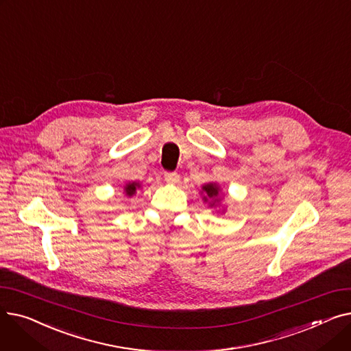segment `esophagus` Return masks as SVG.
I'll list each match as a JSON object with an SVG mask.
<instances>
[{"label":"esophagus","mask_w":351,"mask_h":351,"mask_svg":"<svg viewBox=\"0 0 351 351\" xmlns=\"http://www.w3.org/2000/svg\"><path fill=\"white\" fill-rule=\"evenodd\" d=\"M165 180L171 183V185H175V183L179 182V175L176 172H166L165 173Z\"/></svg>","instance_id":"34e87169"}]
</instances>
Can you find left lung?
<instances>
[{
	"label": "left lung",
	"mask_w": 351,
	"mask_h": 351,
	"mask_svg": "<svg viewBox=\"0 0 351 351\" xmlns=\"http://www.w3.org/2000/svg\"><path fill=\"white\" fill-rule=\"evenodd\" d=\"M200 196H202V200L205 202V204H208L209 208H216L219 206L220 204H222V189H220L219 183L216 182H209L206 183V185L202 186V191H200ZM225 212V208L222 209V213Z\"/></svg>",
	"instance_id": "obj_1"
}]
</instances>
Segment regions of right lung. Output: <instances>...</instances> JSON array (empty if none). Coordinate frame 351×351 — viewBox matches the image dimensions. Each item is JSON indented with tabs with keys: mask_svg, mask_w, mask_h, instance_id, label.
Instances as JSON below:
<instances>
[{
	"mask_svg": "<svg viewBox=\"0 0 351 351\" xmlns=\"http://www.w3.org/2000/svg\"><path fill=\"white\" fill-rule=\"evenodd\" d=\"M138 189H141L139 182H128V183H125V186H123V193L128 197H132L136 193Z\"/></svg>",
	"mask_w": 351,
	"mask_h": 351,
	"instance_id": "obj_1",
	"label": "right lung"
}]
</instances>
